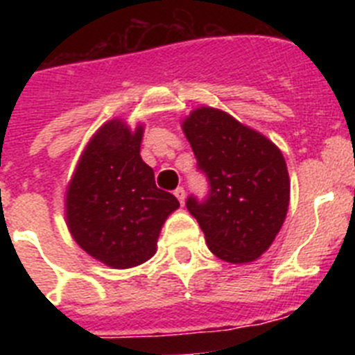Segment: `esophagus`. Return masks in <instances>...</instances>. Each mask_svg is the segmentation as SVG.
<instances>
[{"label": "esophagus", "mask_w": 355, "mask_h": 355, "mask_svg": "<svg viewBox=\"0 0 355 355\" xmlns=\"http://www.w3.org/2000/svg\"><path fill=\"white\" fill-rule=\"evenodd\" d=\"M174 196L178 197V200H180L181 205H184V196H187V193H184V188L183 187H178L174 190Z\"/></svg>", "instance_id": "1"}]
</instances>
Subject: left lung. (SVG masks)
<instances>
[{
	"label": "left lung",
	"instance_id": "1",
	"mask_svg": "<svg viewBox=\"0 0 355 355\" xmlns=\"http://www.w3.org/2000/svg\"><path fill=\"white\" fill-rule=\"evenodd\" d=\"M208 196L187 199L209 250L229 263L258 259L277 236L290 205L281 150L220 110H193L183 122Z\"/></svg>",
	"mask_w": 355,
	"mask_h": 355
}]
</instances>
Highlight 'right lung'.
<instances>
[{
  "instance_id": "right-lung-1",
  "label": "right lung",
  "mask_w": 355,
  "mask_h": 355,
  "mask_svg": "<svg viewBox=\"0 0 355 355\" xmlns=\"http://www.w3.org/2000/svg\"><path fill=\"white\" fill-rule=\"evenodd\" d=\"M144 128L110 121L92 137L67 188V225L78 245L114 268L137 266L156 252L163 222L180 200L159 190L140 158Z\"/></svg>"
}]
</instances>
